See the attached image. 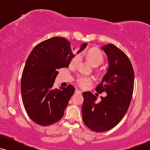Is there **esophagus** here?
Here are the masks:
<instances>
[{
    "instance_id": "esophagus-1",
    "label": "esophagus",
    "mask_w": 150,
    "mask_h": 150,
    "mask_svg": "<svg viewBox=\"0 0 150 150\" xmlns=\"http://www.w3.org/2000/svg\"><path fill=\"white\" fill-rule=\"evenodd\" d=\"M75 93H77V94H82V92L80 90H79V89H75Z\"/></svg>"
}]
</instances>
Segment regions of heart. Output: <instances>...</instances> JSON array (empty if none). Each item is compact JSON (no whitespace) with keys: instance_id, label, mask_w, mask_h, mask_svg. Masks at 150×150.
<instances>
[{"instance_id":"1","label":"heart","mask_w":150,"mask_h":150,"mask_svg":"<svg viewBox=\"0 0 150 150\" xmlns=\"http://www.w3.org/2000/svg\"><path fill=\"white\" fill-rule=\"evenodd\" d=\"M87 57L89 61L94 66H99L101 65L104 61V56L103 53L101 52L99 49H96V48H92L87 51ZM80 61V55L76 54L74 56L70 61V68H75L79 62ZM93 83V80L92 77L88 76H78L76 79V84L77 86L82 89H85L87 86L92 85Z\"/></svg>"}]
</instances>
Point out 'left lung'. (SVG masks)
<instances>
[{"label": "left lung", "instance_id": "left-lung-1", "mask_svg": "<svg viewBox=\"0 0 150 150\" xmlns=\"http://www.w3.org/2000/svg\"><path fill=\"white\" fill-rule=\"evenodd\" d=\"M101 49L106 53L108 68L96 91L107 95L96 103L97 97L92 92L82 93V120L87 128L97 132L111 130L120 123L128 111L134 88V70L127 55L112 44Z\"/></svg>", "mask_w": 150, "mask_h": 150}]
</instances>
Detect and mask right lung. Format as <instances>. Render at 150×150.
Instances as JSON below:
<instances>
[{
	"instance_id": "obj_1",
	"label": "right lung",
	"mask_w": 150,
	"mask_h": 150,
	"mask_svg": "<svg viewBox=\"0 0 150 150\" xmlns=\"http://www.w3.org/2000/svg\"><path fill=\"white\" fill-rule=\"evenodd\" d=\"M87 46L82 44L77 53ZM74 56L70 42L58 37L38 44L29 55L22 75L21 94L26 112L37 124H53L64 114L75 87H52L58 69L68 68Z\"/></svg>"
}]
</instances>
